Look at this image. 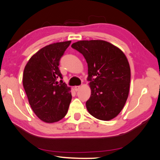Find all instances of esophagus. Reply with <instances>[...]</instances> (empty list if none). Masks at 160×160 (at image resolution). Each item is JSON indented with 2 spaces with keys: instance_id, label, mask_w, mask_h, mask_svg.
<instances>
[{
  "instance_id": "esophagus-1",
  "label": "esophagus",
  "mask_w": 160,
  "mask_h": 160,
  "mask_svg": "<svg viewBox=\"0 0 160 160\" xmlns=\"http://www.w3.org/2000/svg\"><path fill=\"white\" fill-rule=\"evenodd\" d=\"M80 89V86H76V87H74V90L76 91H78Z\"/></svg>"
}]
</instances>
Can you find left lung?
Returning a JSON list of instances; mask_svg holds the SVG:
<instances>
[{
    "mask_svg": "<svg viewBox=\"0 0 160 160\" xmlns=\"http://www.w3.org/2000/svg\"><path fill=\"white\" fill-rule=\"evenodd\" d=\"M71 47L82 54L88 64L91 94L86 102L87 111L98 120H112L120 113L128 96L131 69L125 54L102 40H80Z\"/></svg>",
    "mask_w": 160,
    "mask_h": 160,
    "instance_id": "left-lung-1",
    "label": "left lung"
}]
</instances>
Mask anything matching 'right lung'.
<instances>
[{"instance_id":"obj_1","label":"right lung","mask_w":160,"mask_h":160,"mask_svg":"<svg viewBox=\"0 0 160 160\" xmlns=\"http://www.w3.org/2000/svg\"><path fill=\"white\" fill-rule=\"evenodd\" d=\"M71 40L51 44L31 57L25 67L22 84L33 111L40 120L53 123L65 116L71 101V88L62 79L59 70L60 58Z\"/></svg>"}]
</instances>
